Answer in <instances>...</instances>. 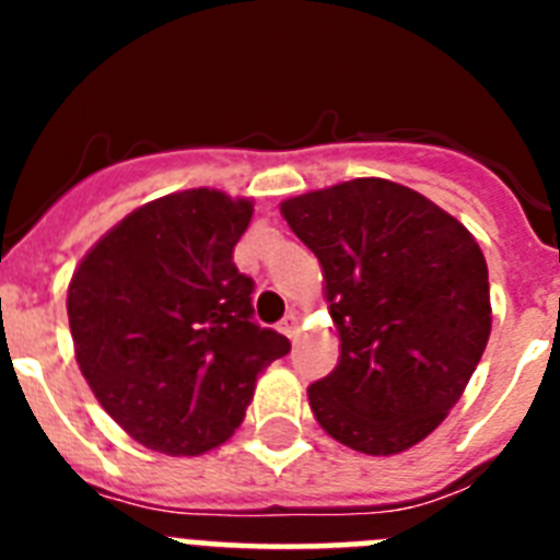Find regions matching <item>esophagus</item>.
<instances>
[{"mask_svg":"<svg viewBox=\"0 0 560 560\" xmlns=\"http://www.w3.org/2000/svg\"><path fill=\"white\" fill-rule=\"evenodd\" d=\"M296 330H300V325H296V316H285L283 323H280V334H285L289 339H294Z\"/></svg>","mask_w":560,"mask_h":560,"instance_id":"esophagus-1","label":"esophagus"}]
</instances>
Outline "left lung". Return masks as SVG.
Here are the masks:
<instances>
[{
    "instance_id": "1",
    "label": "left lung",
    "mask_w": 560,
    "mask_h": 560,
    "mask_svg": "<svg viewBox=\"0 0 560 560\" xmlns=\"http://www.w3.org/2000/svg\"><path fill=\"white\" fill-rule=\"evenodd\" d=\"M319 257L339 330L334 373L308 387L319 427L387 457L434 432L491 336L488 266L474 235L427 196L353 179L280 205Z\"/></svg>"
}]
</instances>
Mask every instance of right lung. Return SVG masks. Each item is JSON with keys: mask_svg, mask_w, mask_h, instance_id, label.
Returning a JSON list of instances; mask_svg holds the SVG:
<instances>
[{"mask_svg": "<svg viewBox=\"0 0 560 560\" xmlns=\"http://www.w3.org/2000/svg\"><path fill=\"white\" fill-rule=\"evenodd\" d=\"M252 201L162 196L106 232L72 275L75 359L101 407L137 443L196 457L235 434L257 375L291 350L252 323V277L232 249Z\"/></svg>", "mask_w": 560, "mask_h": 560, "instance_id": "1", "label": "right lung"}]
</instances>
